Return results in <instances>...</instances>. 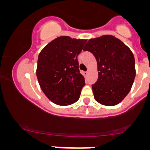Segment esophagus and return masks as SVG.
I'll list each match as a JSON object with an SVG mask.
<instances>
[{
    "label": "esophagus",
    "instance_id": "1",
    "mask_svg": "<svg viewBox=\"0 0 150 150\" xmlns=\"http://www.w3.org/2000/svg\"><path fill=\"white\" fill-rule=\"evenodd\" d=\"M88 71H85V72H83V75H84V76H85V77H86V76L88 75Z\"/></svg>",
    "mask_w": 150,
    "mask_h": 150
}]
</instances>
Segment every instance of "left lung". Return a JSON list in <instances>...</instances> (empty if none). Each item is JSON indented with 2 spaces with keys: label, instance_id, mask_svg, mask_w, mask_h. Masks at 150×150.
Instances as JSON below:
<instances>
[{
  "label": "left lung",
  "instance_id": "8db88e82",
  "mask_svg": "<svg viewBox=\"0 0 150 150\" xmlns=\"http://www.w3.org/2000/svg\"><path fill=\"white\" fill-rule=\"evenodd\" d=\"M96 59L98 77L92 86L94 99L106 106L117 105L128 94L135 78L134 55L112 35L90 39L83 47Z\"/></svg>",
  "mask_w": 150,
  "mask_h": 150
}]
</instances>
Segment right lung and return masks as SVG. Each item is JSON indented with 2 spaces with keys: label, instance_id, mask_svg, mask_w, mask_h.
Masks as SVG:
<instances>
[{
  "label": "right lung",
  "instance_id": "obj_1",
  "mask_svg": "<svg viewBox=\"0 0 150 150\" xmlns=\"http://www.w3.org/2000/svg\"><path fill=\"white\" fill-rule=\"evenodd\" d=\"M87 41L62 36L47 44L38 57L37 77L42 91L52 102L69 105L79 98L85 79L78 55Z\"/></svg>",
  "mask_w": 150,
  "mask_h": 150
}]
</instances>
